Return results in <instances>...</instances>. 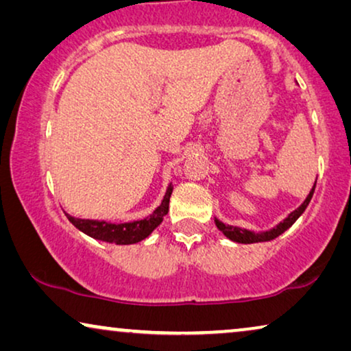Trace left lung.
Returning <instances> with one entry per match:
<instances>
[{
    "mask_svg": "<svg viewBox=\"0 0 351 351\" xmlns=\"http://www.w3.org/2000/svg\"><path fill=\"white\" fill-rule=\"evenodd\" d=\"M315 186H316V182L313 184V186H311L310 193L306 195V198L304 199V203H302L297 209L292 210V213L287 215L285 220H281L280 223L275 225V227H271L270 230H262V232H252V230H247V228L233 227V225H225L223 222H220L217 217H214L215 227H217L220 232L225 234V237H227L228 239H232V241H234V243L252 244V243L271 241V239H275V238L280 237L281 233H285L287 228H291L292 223H294L295 220L299 219L302 214H304V210L306 209V206H308V203H310L311 196H313Z\"/></svg>",
    "mask_w": 351,
    "mask_h": 351,
    "instance_id": "left-lung-1",
    "label": "left lung"
}]
</instances>
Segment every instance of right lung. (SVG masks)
<instances>
[{
    "instance_id": "add662e5",
    "label": "right lung",
    "mask_w": 351,
    "mask_h": 351,
    "mask_svg": "<svg viewBox=\"0 0 351 351\" xmlns=\"http://www.w3.org/2000/svg\"><path fill=\"white\" fill-rule=\"evenodd\" d=\"M172 189H174V186H172L171 182V184L167 185L165 196H162L161 204L158 206L150 215H147V217L131 220V222L117 223L99 219H80L73 217V215L66 213L65 215L80 232H83L84 234H88V237L94 239H99V241L119 244V246H124V244H136L138 241H142V239H145L148 234L162 222L167 210H169V198Z\"/></svg>"
}]
</instances>
